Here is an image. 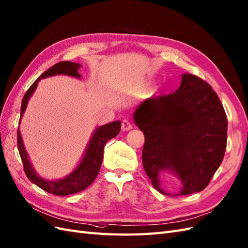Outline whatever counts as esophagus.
<instances>
[{
	"instance_id": "34e87169",
	"label": "esophagus",
	"mask_w": 248,
	"mask_h": 248,
	"mask_svg": "<svg viewBox=\"0 0 248 248\" xmlns=\"http://www.w3.org/2000/svg\"><path fill=\"white\" fill-rule=\"evenodd\" d=\"M133 128V124L129 122L128 119H124L122 123V130L123 131H129Z\"/></svg>"
}]
</instances>
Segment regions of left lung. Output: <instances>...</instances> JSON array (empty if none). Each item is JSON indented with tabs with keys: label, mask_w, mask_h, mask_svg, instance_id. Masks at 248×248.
I'll list each match as a JSON object with an SVG mask.
<instances>
[{
	"label": "left lung",
	"mask_w": 248,
	"mask_h": 248,
	"mask_svg": "<svg viewBox=\"0 0 248 248\" xmlns=\"http://www.w3.org/2000/svg\"><path fill=\"white\" fill-rule=\"evenodd\" d=\"M144 134L142 164L153 186L169 195L164 185L174 175L176 195L206 188L224 157L228 118L210 85L197 76H182L173 93L147 98L134 113Z\"/></svg>",
	"instance_id": "1"
}]
</instances>
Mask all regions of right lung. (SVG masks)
Returning <instances> with one entry per match:
<instances>
[{
	"instance_id": "1",
	"label": "right lung",
	"mask_w": 248,
	"mask_h": 248,
	"mask_svg": "<svg viewBox=\"0 0 248 248\" xmlns=\"http://www.w3.org/2000/svg\"><path fill=\"white\" fill-rule=\"evenodd\" d=\"M80 66V64H78V63L75 62L61 61L59 63H56V64L53 65L51 68L46 70V72L31 85L30 88L28 89L27 93H25L22 102V107H20V118H22L26 110L28 101H29L30 96L34 93V90L36 88L40 79H45V78L52 77L55 75H67L76 78H80L81 76L78 73V69H79ZM120 126H122V124H120L119 120H116V122L107 124L100 126V128H97L93 134V138L90 140L86 153H85L79 166H78L69 175H67L66 178L58 181L44 180L39 178L37 173L34 171V169L29 161V158H28L27 152L25 151L23 139L22 136H20L19 130H17V148L20 159H22L23 162L24 170L27 178L42 190H45L46 192L52 193L54 195L63 196L75 194L77 192H80V191L84 189H86L93 183L98 172H100L104 155V147L106 145V142L118 135Z\"/></svg>"
}]
</instances>
